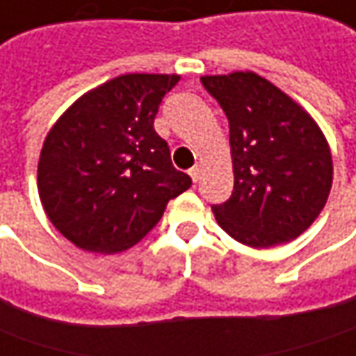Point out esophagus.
Returning a JSON list of instances; mask_svg holds the SVG:
<instances>
[{"label":"esophagus","mask_w":356,"mask_h":356,"mask_svg":"<svg viewBox=\"0 0 356 356\" xmlns=\"http://www.w3.org/2000/svg\"><path fill=\"white\" fill-rule=\"evenodd\" d=\"M189 177L193 179V183H197V181H199V177H201V169H199V167L189 169Z\"/></svg>","instance_id":"34e87169"}]
</instances>
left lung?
I'll return each instance as SVG.
<instances>
[{"label": "left lung", "mask_w": 356, "mask_h": 356, "mask_svg": "<svg viewBox=\"0 0 356 356\" xmlns=\"http://www.w3.org/2000/svg\"><path fill=\"white\" fill-rule=\"evenodd\" d=\"M229 119L233 193L213 213L253 249L285 245L315 223L332 187L329 141L313 115L255 71L203 75Z\"/></svg>", "instance_id": "obj_1"}]
</instances>
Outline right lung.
<instances>
[{
  "label": "right lung",
  "instance_id": "add662e5",
  "mask_svg": "<svg viewBox=\"0 0 356 356\" xmlns=\"http://www.w3.org/2000/svg\"><path fill=\"white\" fill-rule=\"evenodd\" d=\"M177 73H127L89 89L45 135L39 201L75 247L115 255L159 223L191 177L171 163L153 121Z\"/></svg>",
  "mask_w": 356,
  "mask_h": 356
}]
</instances>
